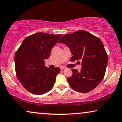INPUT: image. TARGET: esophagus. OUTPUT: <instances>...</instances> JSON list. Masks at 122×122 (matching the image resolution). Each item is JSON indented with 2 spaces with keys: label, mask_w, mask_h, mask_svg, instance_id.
Returning <instances> with one entry per match:
<instances>
[{
  "label": "esophagus",
  "mask_w": 122,
  "mask_h": 122,
  "mask_svg": "<svg viewBox=\"0 0 122 122\" xmlns=\"http://www.w3.org/2000/svg\"><path fill=\"white\" fill-rule=\"evenodd\" d=\"M65 69H66V67H61V70H65Z\"/></svg>",
  "instance_id": "1"
}]
</instances>
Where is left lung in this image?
<instances>
[{
	"mask_svg": "<svg viewBox=\"0 0 122 122\" xmlns=\"http://www.w3.org/2000/svg\"><path fill=\"white\" fill-rule=\"evenodd\" d=\"M70 48L71 61L82 60L80 71L72 69L73 75L67 82L80 93L89 92L98 86L105 76L108 57L99 38L83 30L64 35L58 41Z\"/></svg>",
	"mask_w": 122,
	"mask_h": 122,
	"instance_id": "8db88e82",
	"label": "left lung"
}]
</instances>
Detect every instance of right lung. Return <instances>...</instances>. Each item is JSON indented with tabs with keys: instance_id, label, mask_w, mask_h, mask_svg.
Masks as SVG:
<instances>
[{
	"instance_id": "right-lung-1",
	"label": "right lung",
	"mask_w": 122,
	"mask_h": 122,
	"mask_svg": "<svg viewBox=\"0 0 122 122\" xmlns=\"http://www.w3.org/2000/svg\"><path fill=\"white\" fill-rule=\"evenodd\" d=\"M61 35L35 33L27 37L15 56L16 76L23 87L29 92L41 95L52 89L60 68H48L45 60L50 56L52 48Z\"/></svg>"
}]
</instances>
